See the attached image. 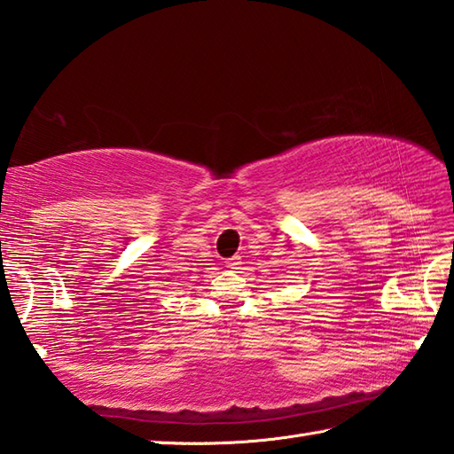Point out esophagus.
I'll return each mask as SVG.
<instances>
[{"label": "esophagus", "mask_w": 454, "mask_h": 454, "mask_svg": "<svg viewBox=\"0 0 454 454\" xmlns=\"http://www.w3.org/2000/svg\"><path fill=\"white\" fill-rule=\"evenodd\" d=\"M239 263H242V257H239V255L226 259V267H230V269H236Z\"/></svg>", "instance_id": "esophagus-1"}]
</instances>
